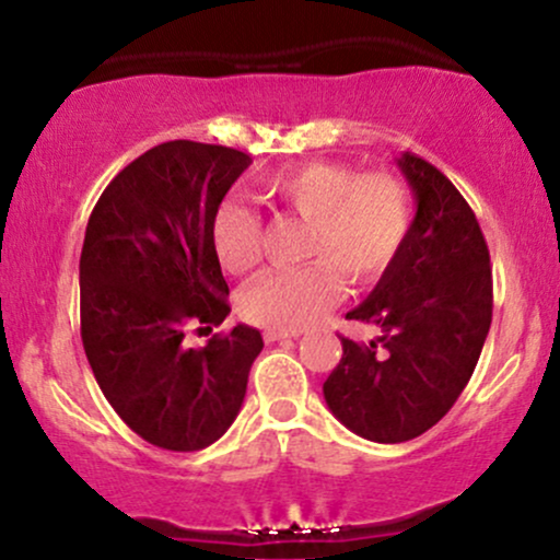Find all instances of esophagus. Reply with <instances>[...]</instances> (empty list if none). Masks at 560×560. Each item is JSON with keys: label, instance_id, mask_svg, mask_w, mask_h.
Wrapping results in <instances>:
<instances>
[{"label": "esophagus", "instance_id": "34e87169", "mask_svg": "<svg viewBox=\"0 0 560 560\" xmlns=\"http://www.w3.org/2000/svg\"><path fill=\"white\" fill-rule=\"evenodd\" d=\"M292 337H300V334L298 331H281V329L262 331V339H266V342H279V339H292Z\"/></svg>", "mask_w": 560, "mask_h": 560}]
</instances>
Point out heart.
Wrapping results in <instances>:
<instances>
[{"label":"heart","mask_w":560,"mask_h":560,"mask_svg":"<svg viewBox=\"0 0 560 560\" xmlns=\"http://www.w3.org/2000/svg\"><path fill=\"white\" fill-rule=\"evenodd\" d=\"M268 197L307 221L298 268L262 273L240 292L244 320L294 331L337 300L342 271L352 281L374 279L395 260L410 231V195L395 173H355L342 163H302L262 182ZM213 249L231 273L260 262V218L236 199H223L210 223Z\"/></svg>","instance_id":"1"}]
</instances>
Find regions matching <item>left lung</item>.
<instances>
[{"label":"left lung","mask_w":560,"mask_h":560,"mask_svg":"<svg viewBox=\"0 0 560 560\" xmlns=\"http://www.w3.org/2000/svg\"><path fill=\"white\" fill-rule=\"evenodd\" d=\"M416 218L400 253L350 320L382 329L378 342L342 339L324 382L331 413L371 442H408L432 429L466 389L492 324L490 249L477 215L423 158L397 160Z\"/></svg>","instance_id":"8db88e82"}]
</instances>
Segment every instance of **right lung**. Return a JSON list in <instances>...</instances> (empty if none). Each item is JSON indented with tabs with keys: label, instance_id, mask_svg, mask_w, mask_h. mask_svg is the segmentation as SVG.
Instances as JSON below:
<instances>
[{
	"label": "right lung",
	"instance_id": "right-lung-1",
	"mask_svg": "<svg viewBox=\"0 0 560 560\" xmlns=\"http://www.w3.org/2000/svg\"><path fill=\"white\" fill-rule=\"evenodd\" d=\"M249 163L231 147L165 141L128 163L89 215L83 350L126 427L173 453L223 436L262 350L260 331L244 324L205 347L184 345L186 326L213 331L231 313L210 223Z\"/></svg>",
	"mask_w": 560,
	"mask_h": 560
}]
</instances>
